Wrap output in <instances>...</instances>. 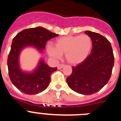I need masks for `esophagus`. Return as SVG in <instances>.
Listing matches in <instances>:
<instances>
[{"instance_id": "obj_1", "label": "esophagus", "mask_w": 121, "mask_h": 121, "mask_svg": "<svg viewBox=\"0 0 121 121\" xmlns=\"http://www.w3.org/2000/svg\"><path fill=\"white\" fill-rule=\"evenodd\" d=\"M64 66H65V65H64V64H59L58 66H57V68H58V69H61V68H62Z\"/></svg>"}]
</instances>
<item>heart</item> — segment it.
Masks as SVG:
<instances>
[{"label":"heart","mask_w":121,"mask_h":121,"mask_svg":"<svg viewBox=\"0 0 121 121\" xmlns=\"http://www.w3.org/2000/svg\"><path fill=\"white\" fill-rule=\"evenodd\" d=\"M92 48V40L87 35L68 36L56 40L54 47L49 45L47 52L54 59H59L65 54L66 60L71 64H78L86 58Z\"/></svg>","instance_id":"b5f03b06"}]
</instances>
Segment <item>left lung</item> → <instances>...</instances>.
Returning <instances> with one entry per match:
<instances>
[{
    "instance_id": "left-lung-1",
    "label": "left lung",
    "mask_w": 121,
    "mask_h": 121,
    "mask_svg": "<svg viewBox=\"0 0 121 121\" xmlns=\"http://www.w3.org/2000/svg\"><path fill=\"white\" fill-rule=\"evenodd\" d=\"M85 33L92 40L91 52L84 61L72 67L67 82L76 92L89 95L99 91L110 80L114 55L110 42L106 37L90 31Z\"/></svg>"
}]
</instances>
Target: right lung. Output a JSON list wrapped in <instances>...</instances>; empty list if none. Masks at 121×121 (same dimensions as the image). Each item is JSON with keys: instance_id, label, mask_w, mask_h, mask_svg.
Masks as SVG:
<instances>
[{"instance_id": "add662e5", "label": "right lung", "mask_w": 121, "mask_h": 121, "mask_svg": "<svg viewBox=\"0 0 121 121\" xmlns=\"http://www.w3.org/2000/svg\"><path fill=\"white\" fill-rule=\"evenodd\" d=\"M56 36L58 35L38 26L23 30L13 39L7 60L8 74L13 84L23 93L36 95L45 90L50 84L51 74L57 68L50 67L41 60L34 72L24 73L19 68V53L26 46H33L42 51L47 42Z\"/></svg>"}]
</instances>
